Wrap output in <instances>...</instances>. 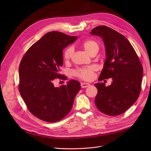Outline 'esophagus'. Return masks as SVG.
Instances as JSON below:
<instances>
[{
  "instance_id": "34e87169",
  "label": "esophagus",
  "mask_w": 151,
  "mask_h": 151,
  "mask_svg": "<svg viewBox=\"0 0 151 151\" xmlns=\"http://www.w3.org/2000/svg\"><path fill=\"white\" fill-rule=\"evenodd\" d=\"M90 86H91V84L89 83H81V86L82 88H88V87H89Z\"/></svg>"
}]
</instances>
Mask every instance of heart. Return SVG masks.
<instances>
[{
  "label": "heart",
  "mask_w": 151,
  "mask_h": 151,
  "mask_svg": "<svg viewBox=\"0 0 151 151\" xmlns=\"http://www.w3.org/2000/svg\"><path fill=\"white\" fill-rule=\"evenodd\" d=\"M83 47L85 51L88 54H89L91 52L95 50H99V45L97 42L93 40H88L85 42L83 44ZM74 52L73 47H68L65 50L63 53V58L65 60H69ZM96 70L95 66H89L82 68H79L75 71L74 74L78 78L86 81H90L93 77V72Z\"/></svg>",
  "instance_id": "obj_1"
}]
</instances>
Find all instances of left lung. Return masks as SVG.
Segmentation results:
<instances>
[{
	"instance_id": "obj_1",
	"label": "left lung",
	"mask_w": 151,
	"mask_h": 151,
	"mask_svg": "<svg viewBox=\"0 0 151 151\" xmlns=\"http://www.w3.org/2000/svg\"><path fill=\"white\" fill-rule=\"evenodd\" d=\"M91 34L101 38L105 48L106 59L99 80L112 79L107 87L104 83L94 84L98 90L95 103L103 113L121 114L138 98L143 75L141 63L129 41L117 31L100 26Z\"/></svg>"
}]
</instances>
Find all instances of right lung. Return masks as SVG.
I'll return each instance as SVG.
<instances>
[{
  "instance_id": "right-lung-1",
  "label": "right lung",
  "mask_w": 151,
  "mask_h": 151,
  "mask_svg": "<svg viewBox=\"0 0 151 151\" xmlns=\"http://www.w3.org/2000/svg\"><path fill=\"white\" fill-rule=\"evenodd\" d=\"M77 38L60 32H50L30 46L21 61L20 94L29 111L42 121L55 122L64 117L81 89L80 83L76 80L59 88L53 84L55 78L62 76L59 72L63 49Z\"/></svg>"
}]
</instances>
